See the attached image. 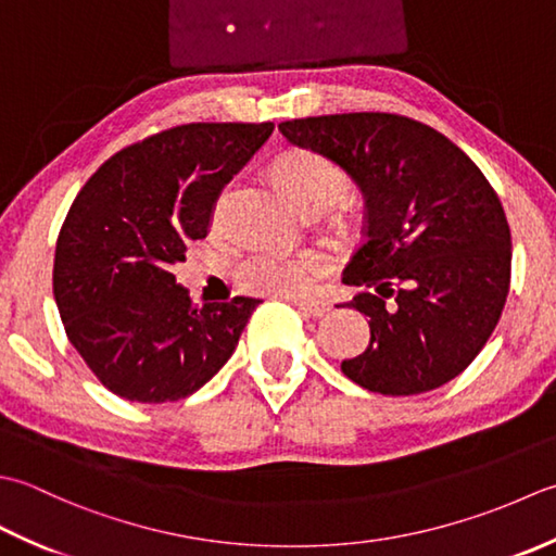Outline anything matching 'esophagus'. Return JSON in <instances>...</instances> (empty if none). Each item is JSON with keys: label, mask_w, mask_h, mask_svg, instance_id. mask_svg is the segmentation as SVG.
<instances>
[{"label": "esophagus", "mask_w": 556, "mask_h": 556, "mask_svg": "<svg viewBox=\"0 0 556 556\" xmlns=\"http://www.w3.org/2000/svg\"><path fill=\"white\" fill-rule=\"evenodd\" d=\"M294 304L309 316H324L328 309H331V304H328L326 300H294Z\"/></svg>", "instance_id": "esophagus-1"}]
</instances>
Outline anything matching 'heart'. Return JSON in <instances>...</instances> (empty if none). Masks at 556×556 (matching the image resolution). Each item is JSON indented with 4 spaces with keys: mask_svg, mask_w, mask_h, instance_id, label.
<instances>
[{
    "mask_svg": "<svg viewBox=\"0 0 556 556\" xmlns=\"http://www.w3.org/2000/svg\"><path fill=\"white\" fill-rule=\"evenodd\" d=\"M276 177L300 211L307 206L331 208L350 189V179L343 169L314 151L288 153L276 165ZM321 268L324 262L319 256L256 252L237 266V280L249 292L292 298L307 290Z\"/></svg>",
    "mask_w": 556,
    "mask_h": 556,
    "instance_id": "b5f03b06",
    "label": "heart"
}]
</instances>
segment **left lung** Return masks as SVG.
I'll list each match as a JSON object with an SVG mask.
<instances>
[{
	"mask_svg": "<svg viewBox=\"0 0 556 556\" xmlns=\"http://www.w3.org/2000/svg\"><path fill=\"white\" fill-rule=\"evenodd\" d=\"M300 149L355 179L365 228L343 282L369 316V345L343 359L362 389L415 395L444 387L480 355L511 286L502 201L444 134L391 112H345L278 124Z\"/></svg>",
	"mask_w": 556,
	"mask_h": 556,
	"instance_id": "left-lung-1",
	"label": "left lung"
}]
</instances>
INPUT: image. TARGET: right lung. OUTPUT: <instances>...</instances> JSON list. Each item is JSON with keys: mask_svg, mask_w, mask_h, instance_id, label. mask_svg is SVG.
<instances>
[{"mask_svg": "<svg viewBox=\"0 0 556 556\" xmlns=\"http://www.w3.org/2000/svg\"><path fill=\"white\" fill-rule=\"evenodd\" d=\"M274 122H194L122 149L78 191L56 237L52 290L64 331L119 399L167 403L230 359L254 298L194 307L173 264L203 240L223 187Z\"/></svg>", "mask_w": 556, "mask_h": 556, "instance_id": "obj_1", "label": "right lung"}]
</instances>
